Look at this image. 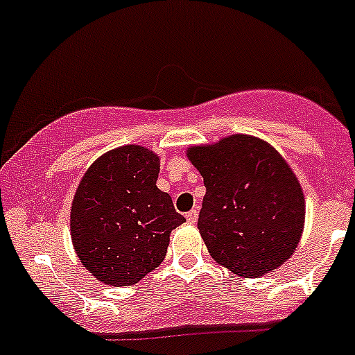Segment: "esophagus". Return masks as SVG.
<instances>
[{
	"mask_svg": "<svg viewBox=\"0 0 355 355\" xmlns=\"http://www.w3.org/2000/svg\"><path fill=\"white\" fill-rule=\"evenodd\" d=\"M187 219H188V223H197V219H198L197 209H191L190 212H187Z\"/></svg>",
	"mask_w": 355,
	"mask_h": 355,
	"instance_id": "34e87169",
	"label": "esophagus"
}]
</instances>
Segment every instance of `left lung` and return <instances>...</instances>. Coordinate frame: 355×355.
Segmentation results:
<instances>
[{
  "instance_id": "obj_1",
  "label": "left lung",
  "mask_w": 355,
  "mask_h": 355,
  "mask_svg": "<svg viewBox=\"0 0 355 355\" xmlns=\"http://www.w3.org/2000/svg\"><path fill=\"white\" fill-rule=\"evenodd\" d=\"M188 158L204 178L198 230L212 258L241 277L279 268L305 221L302 187L284 158L242 134L190 148Z\"/></svg>"
}]
</instances>
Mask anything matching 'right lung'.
<instances>
[{
    "instance_id": "right-lung-1",
    "label": "right lung",
    "mask_w": 355,
    "mask_h": 355,
    "mask_svg": "<svg viewBox=\"0 0 355 355\" xmlns=\"http://www.w3.org/2000/svg\"><path fill=\"white\" fill-rule=\"evenodd\" d=\"M160 160L143 146L97 158L71 205L74 251L96 279L132 286L164 261L168 235L184 218L157 188Z\"/></svg>"
}]
</instances>
